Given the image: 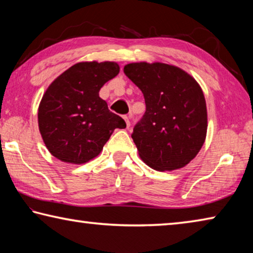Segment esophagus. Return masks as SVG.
I'll use <instances>...</instances> for the list:
<instances>
[{
    "label": "esophagus",
    "instance_id": "34e87169",
    "mask_svg": "<svg viewBox=\"0 0 253 253\" xmlns=\"http://www.w3.org/2000/svg\"><path fill=\"white\" fill-rule=\"evenodd\" d=\"M124 119L126 122V127L129 128L130 127V116H124Z\"/></svg>",
    "mask_w": 253,
    "mask_h": 253
}]
</instances>
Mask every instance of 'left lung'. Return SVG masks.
Instances as JSON below:
<instances>
[{
  "instance_id": "8db88e82",
  "label": "left lung",
  "mask_w": 253,
  "mask_h": 253,
  "mask_svg": "<svg viewBox=\"0 0 253 253\" xmlns=\"http://www.w3.org/2000/svg\"><path fill=\"white\" fill-rule=\"evenodd\" d=\"M124 72L142 90L146 111L131 138L149 168L164 172L186 166L208 131L204 93L193 77L176 66L132 62Z\"/></svg>"
}]
</instances>
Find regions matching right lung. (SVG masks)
Segmentation results:
<instances>
[{"label":"right lung","instance_id":"1","mask_svg":"<svg viewBox=\"0 0 253 253\" xmlns=\"http://www.w3.org/2000/svg\"><path fill=\"white\" fill-rule=\"evenodd\" d=\"M119 70L114 61L78 62L50 84L38 109V124L51 155L84 164L99 155L116 128L126 127L99 97L102 85Z\"/></svg>","mask_w":253,"mask_h":253}]
</instances>
